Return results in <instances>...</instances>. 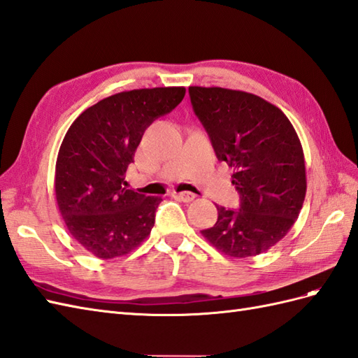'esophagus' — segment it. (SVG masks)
I'll return each instance as SVG.
<instances>
[{
	"mask_svg": "<svg viewBox=\"0 0 358 358\" xmlns=\"http://www.w3.org/2000/svg\"><path fill=\"white\" fill-rule=\"evenodd\" d=\"M176 196H178V199H180L182 202H185V203L193 202V200L196 199V194L189 193V191H182V193H178Z\"/></svg>",
	"mask_w": 358,
	"mask_h": 358,
	"instance_id": "obj_1",
	"label": "esophagus"
}]
</instances>
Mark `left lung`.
I'll return each mask as SVG.
<instances>
[{
	"instance_id": "8db88e82",
	"label": "left lung",
	"mask_w": 358,
	"mask_h": 358,
	"mask_svg": "<svg viewBox=\"0 0 358 358\" xmlns=\"http://www.w3.org/2000/svg\"><path fill=\"white\" fill-rule=\"evenodd\" d=\"M191 104L219 161L234 169L240 208L217 206L211 245L234 258L263 254L290 231L307 193L302 145L281 109L258 95L189 86Z\"/></svg>"
}]
</instances>
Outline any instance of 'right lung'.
<instances>
[{"instance_id":"1","label":"right lung","mask_w":358,"mask_h":358,"mask_svg":"<svg viewBox=\"0 0 358 358\" xmlns=\"http://www.w3.org/2000/svg\"><path fill=\"white\" fill-rule=\"evenodd\" d=\"M184 95L182 86L118 92L68 129L56 161L57 206L68 232L97 258L127 255L150 235L162 199L127 189L126 171L145 129Z\"/></svg>"}]
</instances>
